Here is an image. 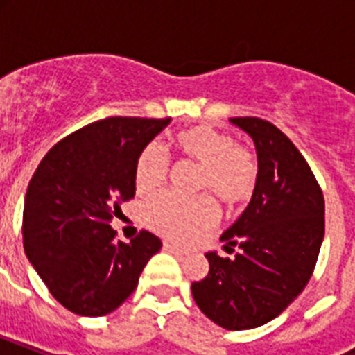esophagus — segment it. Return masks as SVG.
I'll use <instances>...</instances> for the list:
<instances>
[{
	"mask_svg": "<svg viewBox=\"0 0 355 355\" xmlns=\"http://www.w3.org/2000/svg\"><path fill=\"white\" fill-rule=\"evenodd\" d=\"M164 248H166V250H169V252L177 254V256H186V250L180 247H177V245H173V243H164Z\"/></svg>",
	"mask_w": 355,
	"mask_h": 355,
	"instance_id": "1",
	"label": "esophagus"
}]
</instances>
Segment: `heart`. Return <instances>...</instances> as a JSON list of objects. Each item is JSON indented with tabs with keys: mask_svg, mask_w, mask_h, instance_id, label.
<instances>
[{
	"mask_svg": "<svg viewBox=\"0 0 355 355\" xmlns=\"http://www.w3.org/2000/svg\"><path fill=\"white\" fill-rule=\"evenodd\" d=\"M178 153L200 166L199 189L216 193L230 206L243 205L252 197L258 184V162L232 136L210 127L184 130L175 138ZM169 160L160 144H149L139 153L134 167V188L139 195L155 193L167 177ZM144 221L155 232L177 241H191L219 221V206L211 195L178 199L164 193L147 200L141 210Z\"/></svg>",
	"mask_w": 355,
	"mask_h": 355,
	"instance_id": "heart-1",
	"label": "heart"
}]
</instances>
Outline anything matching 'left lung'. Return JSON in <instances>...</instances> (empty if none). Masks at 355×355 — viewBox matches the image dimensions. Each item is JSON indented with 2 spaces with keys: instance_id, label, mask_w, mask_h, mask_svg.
Instances as JSON below:
<instances>
[{
  "instance_id": "8db88e82",
  "label": "left lung",
  "mask_w": 355,
  "mask_h": 355,
  "mask_svg": "<svg viewBox=\"0 0 355 355\" xmlns=\"http://www.w3.org/2000/svg\"><path fill=\"white\" fill-rule=\"evenodd\" d=\"M258 155V184L239 219L221 236V258L191 284L202 313L225 330H252L276 319L313 275L324 239V197L308 162L272 123L232 118Z\"/></svg>"
}]
</instances>
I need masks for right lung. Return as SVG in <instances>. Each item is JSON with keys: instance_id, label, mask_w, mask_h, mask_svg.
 Instances as JSON below:
<instances>
[{"instance_id": "add662e5", "label": "right lung", "mask_w": 355, "mask_h": 355, "mask_svg": "<svg viewBox=\"0 0 355 355\" xmlns=\"http://www.w3.org/2000/svg\"><path fill=\"white\" fill-rule=\"evenodd\" d=\"M171 119L107 118L53 147L25 193L24 248L51 295L83 317L112 313L162 248L141 230L128 243L110 227L132 199L139 153Z\"/></svg>"}]
</instances>
